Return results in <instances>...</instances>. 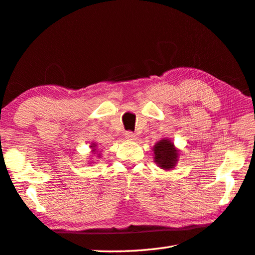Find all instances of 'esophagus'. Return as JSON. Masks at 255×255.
Here are the masks:
<instances>
[{
	"label": "esophagus",
	"mask_w": 255,
	"mask_h": 255,
	"mask_svg": "<svg viewBox=\"0 0 255 255\" xmlns=\"http://www.w3.org/2000/svg\"><path fill=\"white\" fill-rule=\"evenodd\" d=\"M125 137H126L127 139H130V140H132V139H134V137H136V134H134L132 131H126V132H125Z\"/></svg>",
	"instance_id": "1"
}]
</instances>
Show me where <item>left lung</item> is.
<instances>
[{"instance_id": "8db88e82", "label": "left lung", "mask_w": 255, "mask_h": 255, "mask_svg": "<svg viewBox=\"0 0 255 255\" xmlns=\"http://www.w3.org/2000/svg\"><path fill=\"white\" fill-rule=\"evenodd\" d=\"M154 161L158 163L159 167L169 170L174 167L178 160V151L174 149L173 143L168 139H162L153 147Z\"/></svg>"}]
</instances>
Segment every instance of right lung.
<instances>
[{
  "mask_svg": "<svg viewBox=\"0 0 255 255\" xmlns=\"http://www.w3.org/2000/svg\"><path fill=\"white\" fill-rule=\"evenodd\" d=\"M93 147H95V144H94V146H93ZM93 151H95V149H94V150H93Z\"/></svg>",
  "mask_w": 255,
  "mask_h": 255,
  "instance_id": "1",
  "label": "right lung"
}]
</instances>
